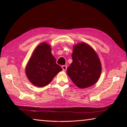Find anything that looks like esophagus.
<instances>
[{"instance_id": "34e87169", "label": "esophagus", "mask_w": 127, "mask_h": 127, "mask_svg": "<svg viewBox=\"0 0 127 127\" xmlns=\"http://www.w3.org/2000/svg\"><path fill=\"white\" fill-rule=\"evenodd\" d=\"M67 68V66H65V65H64V66H62V68H63V71H64L66 70Z\"/></svg>"}]
</instances>
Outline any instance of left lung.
Here are the masks:
<instances>
[{
  "label": "left lung",
  "mask_w": 127,
  "mask_h": 127,
  "mask_svg": "<svg viewBox=\"0 0 127 127\" xmlns=\"http://www.w3.org/2000/svg\"><path fill=\"white\" fill-rule=\"evenodd\" d=\"M72 62L67 72L72 82L79 88L89 87L96 83L102 71L97 54L85 42L75 45L72 53Z\"/></svg>",
  "instance_id": "left-lung-1"
}]
</instances>
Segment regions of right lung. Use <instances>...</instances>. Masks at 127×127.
Returning <instances> with one entry per match:
<instances>
[{
	"label": "right lung",
	"instance_id": "add662e5",
	"mask_svg": "<svg viewBox=\"0 0 127 127\" xmlns=\"http://www.w3.org/2000/svg\"><path fill=\"white\" fill-rule=\"evenodd\" d=\"M62 70L56 64V59L51 53V45L43 42L34 49L26 64L25 72L33 85L42 87L51 83Z\"/></svg>",
	"mask_w": 127,
	"mask_h": 127
}]
</instances>
